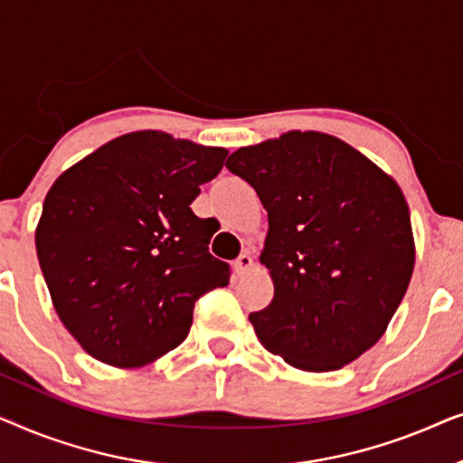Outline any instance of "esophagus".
<instances>
[{
  "label": "esophagus",
  "instance_id": "esophagus-1",
  "mask_svg": "<svg viewBox=\"0 0 463 463\" xmlns=\"http://www.w3.org/2000/svg\"><path fill=\"white\" fill-rule=\"evenodd\" d=\"M252 263H255V259H252V255H250L249 250H244L242 255H240L236 261H233V269H236L238 276H242V274H246V271L252 268Z\"/></svg>",
  "mask_w": 463,
  "mask_h": 463
}]
</instances>
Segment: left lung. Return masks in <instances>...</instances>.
I'll list each match as a JSON object with an SVG mask.
<instances>
[{
	"label": "left lung",
	"mask_w": 463,
	"mask_h": 463,
	"mask_svg": "<svg viewBox=\"0 0 463 463\" xmlns=\"http://www.w3.org/2000/svg\"><path fill=\"white\" fill-rule=\"evenodd\" d=\"M255 187L269 230L274 299L249 316L265 350L301 371H337L373 347L415 268L398 183L337 137L284 132L225 164Z\"/></svg>",
	"instance_id": "8db88e82"
}]
</instances>
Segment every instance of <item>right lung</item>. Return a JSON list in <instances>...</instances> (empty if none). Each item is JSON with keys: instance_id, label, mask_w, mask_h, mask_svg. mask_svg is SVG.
<instances>
[{"instance_id": "right-lung-1", "label": "right lung", "mask_w": 463, "mask_h": 463, "mask_svg": "<svg viewBox=\"0 0 463 463\" xmlns=\"http://www.w3.org/2000/svg\"><path fill=\"white\" fill-rule=\"evenodd\" d=\"M225 157L223 147L138 130L50 187L37 259L56 314L92 358L118 369L154 363L187 337L195 301L230 284V265L208 252L211 219L192 211Z\"/></svg>"}]
</instances>
